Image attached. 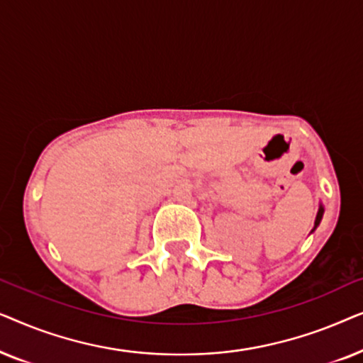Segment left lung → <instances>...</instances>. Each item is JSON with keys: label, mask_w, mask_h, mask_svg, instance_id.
<instances>
[{"label": "left lung", "mask_w": 363, "mask_h": 363, "mask_svg": "<svg viewBox=\"0 0 363 363\" xmlns=\"http://www.w3.org/2000/svg\"><path fill=\"white\" fill-rule=\"evenodd\" d=\"M322 215H324V208H319V213H317V216H315V225H314V230L317 226H319V223H320V220H322Z\"/></svg>", "instance_id": "obj_1"}]
</instances>
